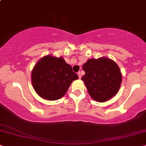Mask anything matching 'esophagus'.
<instances>
[{"instance_id": "obj_1", "label": "esophagus", "mask_w": 146, "mask_h": 146, "mask_svg": "<svg viewBox=\"0 0 146 146\" xmlns=\"http://www.w3.org/2000/svg\"><path fill=\"white\" fill-rule=\"evenodd\" d=\"M77 75H78L79 78L81 79V77H82V75H81V73H80V72H78V73H77Z\"/></svg>"}]
</instances>
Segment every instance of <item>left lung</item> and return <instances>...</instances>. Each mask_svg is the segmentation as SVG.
<instances>
[{
  "label": "left lung",
  "mask_w": 146,
  "mask_h": 146,
  "mask_svg": "<svg viewBox=\"0 0 146 146\" xmlns=\"http://www.w3.org/2000/svg\"><path fill=\"white\" fill-rule=\"evenodd\" d=\"M82 68L86 73L82 79L94 100L104 102L117 94L122 75L113 60L104 57L92 58L84 63Z\"/></svg>",
  "instance_id": "left-lung-1"
}]
</instances>
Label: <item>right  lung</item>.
Wrapping results in <instances>:
<instances>
[{"instance_id":"right-lung-1","label":"right lung","mask_w":146,"mask_h":146,"mask_svg":"<svg viewBox=\"0 0 146 146\" xmlns=\"http://www.w3.org/2000/svg\"><path fill=\"white\" fill-rule=\"evenodd\" d=\"M62 57L48 55L37 62L32 73L35 91L42 98L56 100L65 94L72 82L78 79Z\"/></svg>"}]
</instances>
